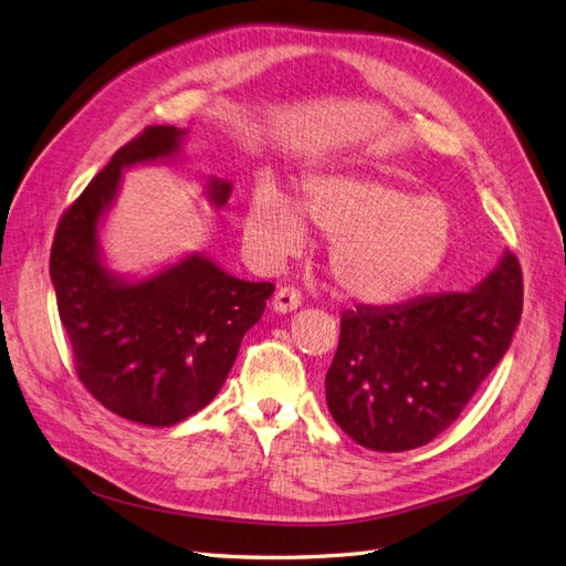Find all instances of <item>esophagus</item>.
<instances>
[{"label": "esophagus", "mask_w": 566, "mask_h": 566, "mask_svg": "<svg viewBox=\"0 0 566 566\" xmlns=\"http://www.w3.org/2000/svg\"><path fill=\"white\" fill-rule=\"evenodd\" d=\"M300 304H302V293L293 285H281L276 290V297H273V310H276L279 314L295 312Z\"/></svg>", "instance_id": "obj_1"}]
</instances>
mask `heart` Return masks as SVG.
<instances>
[{"mask_svg": "<svg viewBox=\"0 0 566 566\" xmlns=\"http://www.w3.org/2000/svg\"><path fill=\"white\" fill-rule=\"evenodd\" d=\"M306 219L333 238L335 283L373 304L416 293L447 262L453 243L447 202L358 175L312 177L302 208L281 188L262 184L248 205L245 238L262 260L281 262L310 241Z\"/></svg>", "mask_w": 566, "mask_h": 566, "instance_id": "1", "label": "heart"}]
</instances>
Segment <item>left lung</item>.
I'll use <instances>...</instances> for the list:
<instances>
[{"label":"left lung","instance_id":"1","mask_svg":"<svg viewBox=\"0 0 566 566\" xmlns=\"http://www.w3.org/2000/svg\"><path fill=\"white\" fill-rule=\"evenodd\" d=\"M522 304V266L507 252L470 293L345 312L325 375L331 416L373 451L424 447L458 420L501 361Z\"/></svg>","mask_w":566,"mask_h":566}]
</instances>
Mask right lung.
Here are the masks:
<instances>
[{"label":"right lung","instance_id":"obj_1","mask_svg":"<svg viewBox=\"0 0 566 566\" xmlns=\"http://www.w3.org/2000/svg\"><path fill=\"white\" fill-rule=\"evenodd\" d=\"M181 129L150 125L115 150L56 227L49 273L80 382L119 418L169 427L208 406L262 318L273 283L233 279L202 254L142 283L117 281L98 260L96 227L123 167L169 158ZM231 184L212 181L224 205Z\"/></svg>","mask_w":566,"mask_h":566}]
</instances>
